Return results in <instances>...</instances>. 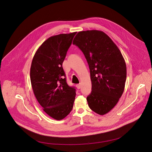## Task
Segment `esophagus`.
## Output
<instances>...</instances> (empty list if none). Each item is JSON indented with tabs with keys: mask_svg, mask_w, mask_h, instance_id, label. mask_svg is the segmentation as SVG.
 I'll return each instance as SVG.
<instances>
[{
	"mask_svg": "<svg viewBox=\"0 0 152 152\" xmlns=\"http://www.w3.org/2000/svg\"><path fill=\"white\" fill-rule=\"evenodd\" d=\"M76 87H77V89H80L81 88V84H77L76 85Z\"/></svg>",
	"mask_w": 152,
	"mask_h": 152,
	"instance_id": "34e87169",
	"label": "esophagus"
}]
</instances>
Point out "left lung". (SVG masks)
I'll return each mask as SVG.
<instances>
[{
    "label": "left lung",
    "instance_id": "8db88e82",
    "mask_svg": "<svg viewBox=\"0 0 152 152\" xmlns=\"http://www.w3.org/2000/svg\"><path fill=\"white\" fill-rule=\"evenodd\" d=\"M72 43L83 51L89 65L92 91L87 98L88 106L104 115L114 108L124 91V58L117 45L102 31H79Z\"/></svg>",
    "mask_w": 152,
    "mask_h": 152
}]
</instances>
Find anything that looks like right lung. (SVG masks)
<instances>
[{
  "label": "right lung",
  "instance_id": "1",
  "mask_svg": "<svg viewBox=\"0 0 152 152\" xmlns=\"http://www.w3.org/2000/svg\"><path fill=\"white\" fill-rule=\"evenodd\" d=\"M77 32L60 34L47 39L36 51L30 68L34 94L44 111L60 121L71 111L75 89L66 81L63 63Z\"/></svg>",
  "mask_w": 152,
  "mask_h": 152
}]
</instances>
